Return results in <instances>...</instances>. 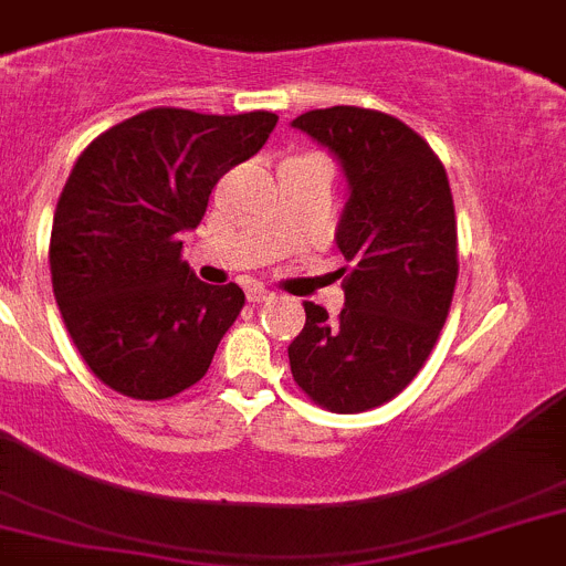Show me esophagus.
<instances>
[{"mask_svg":"<svg viewBox=\"0 0 566 566\" xmlns=\"http://www.w3.org/2000/svg\"><path fill=\"white\" fill-rule=\"evenodd\" d=\"M274 294L269 292V289H263V286H249L247 289V300L249 303H266V300H272Z\"/></svg>","mask_w":566,"mask_h":566,"instance_id":"esophagus-1","label":"esophagus"}]
</instances>
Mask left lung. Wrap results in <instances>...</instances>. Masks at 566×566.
<instances>
[{"instance_id": "8db88e82", "label": "left lung", "mask_w": 566, "mask_h": 566, "mask_svg": "<svg viewBox=\"0 0 566 566\" xmlns=\"http://www.w3.org/2000/svg\"><path fill=\"white\" fill-rule=\"evenodd\" d=\"M342 159L350 199L336 247L345 308L305 305L289 345L300 390L339 415L392 401L427 365L458 286V219L427 139L376 108H311L292 123Z\"/></svg>"}]
</instances>
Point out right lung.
Returning <instances> with one entry per match:
<instances>
[{
	"mask_svg": "<svg viewBox=\"0 0 566 566\" xmlns=\"http://www.w3.org/2000/svg\"><path fill=\"white\" fill-rule=\"evenodd\" d=\"M277 114L157 106L77 157L50 235L53 294L77 354L120 396L165 401L201 381L243 308L181 261L216 181L266 145Z\"/></svg>",
	"mask_w": 566,
	"mask_h": 566,
	"instance_id": "right-lung-1",
	"label": "right lung"
}]
</instances>
